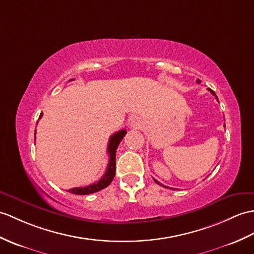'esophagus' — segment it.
Segmentation results:
<instances>
[{"instance_id": "1", "label": "esophagus", "mask_w": 254, "mask_h": 254, "mask_svg": "<svg viewBox=\"0 0 254 254\" xmlns=\"http://www.w3.org/2000/svg\"><path fill=\"white\" fill-rule=\"evenodd\" d=\"M131 125H132V127H135V128H139V127H141V126H143V121L139 120V119H134V120L132 121Z\"/></svg>"}]
</instances>
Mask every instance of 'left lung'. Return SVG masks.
Returning a JSON list of instances; mask_svg holds the SVG:
<instances>
[{"mask_svg":"<svg viewBox=\"0 0 254 254\" xmlns=\"http://www.w3.org/2000/svg\"><path fill=\"white\" fill-rule=\"evenodd\" d=\"M197 83H200V80H197ZM208 91H209V92H210V93H211V94H212V95H214V96H215V98H216V100H217V102H219V99H217V96H216V95H215V93H214V92H213V91H212V90H211V88H208ZM155 182H156V183H157V184H159V185H161V186H163V187H166V188H168V187H167V186H164V185H162V184H160V183H159V182H158V181H157V180H155Z\"/></svg>","mask_w":254,"mask_h":254,"instance_id":"1","label":"left lung"}]
</instances>
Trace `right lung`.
Here are the masks:
<instances>
[{
	"mask_svg": "<svg viewBox=\"0 0 254 254\" xmlns=\"http://www.w3.org/2000/svg\"><path fill=\"white\" fill-rule=\"evenodd\" d=\"M71 81V80H70ZM43 116V113H41L40 118ZM127 131L126 129H121V131L115 133L111 135L108 143V154H109V162L107 169H106V172L104 176L100 179L98 182L94 183V184L88 185L86 187H75L71 188L68 191L74 193V194H90L93 192H96L104 190L105 187H107L111 182H113L115 175H116V151L118 146H119L120 141L126 136ZM34 139H35V132H34Z\"/></svg>",
	"mask_w": 254,
	"mask_h": 254,
	"instance_id": "add662e5",
	"label": "right lung"
}]
</instances>
